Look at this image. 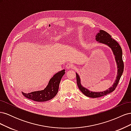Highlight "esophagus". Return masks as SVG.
<instances>
[{
	"label": "esophagus",
	"mask_w": 131,
	"mask_h": 131,
	"mask_svg": "<svg viewBox=\"0 0 131 131\" xmlns=\"http://www.w3.org/2000/svg\"><path fill=\"white\" fill-rule=\"evenodd\" d=\"M74 67V66L73 64H72V63H68V64L66 65V68L67 69L72 68H73Z\"/></svg>",
	"instance_id": "obj_1"
}]
</instances>
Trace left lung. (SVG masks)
<instances>
[{"instance_id":"8db88e82","label":"left lung","mask_w":131,"mask_h":131,"mask_svg":"<svg viewBox=\"0 0 131 131\" xmlns=\"http://www.w3.org/2000/svg\"><path fill=\"white\" fill-rule=\"evenodd\" d=\"M96 39L99 42L104 43V44L109 46L112 49L114 56H115V60L117 65V76L113 85L108 90L101 92H93L90 91L81 86L80 78H79L78 74L76 73L77 81L79 89L85 96L91 98H98L104 96L105 95L112 92L113 91L115 90L117 84H118V82L120 81L123 72H124V61L122 59V51L119 43L113 39L109 34L103 30H100V33H98L96 35Z\"/></svg>"}]
</instances>
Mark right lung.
Listing matches in <instances>:
<instances>
[{
    "instance_id": "add662e5",
    "label": "right lung",
    "mask_w": 131,
    "mask_h": 131,
    "mask_svg": "<svg viewBox=\"0 0 131 131\" xmlns=\"http://www.w3.org/2000/svg\"><path fill=\"white\" fill-rule=\"evenodd\" d=\"M65 74V70L56 73L50 79L48 85L43 90L26 93L22 92L25 97L37 102H45L52 99L57 94L61 80Z\"/></svg>"
}]
</instances>
